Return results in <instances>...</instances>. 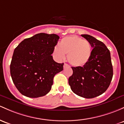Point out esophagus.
Returning <instances> with one entry per match:
<instances>
[{"mask_svg":"<svg viewBox=\"0 0 124 124\" xmlns=\"http://www.w3.org/2000/svg\"><path fill=\"white\" fill-rule=\"evenodd\" d=\"M69 65L67 64V63H64V65H63V68H67V67H69Z\"/></svg>","mask_w":124,"mask_h":124,"instance_id":"esophagus-1","label":"esophagus"}]
</instances>
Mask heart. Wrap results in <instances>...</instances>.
<instances>
[{
  "mask_svg": "<svg viewBox=\"0 0 124 124\" xmlns=\"http://www.w3.org/2000/svg\"><path fill=\"white\" fill-rule=\"evenodd\" d=\"M54 54L58 59L63 60L68 55V60L74 66H83L89 62L92 48L89 41L76 36H68L61 40L55 46Z\"/></svg>",
  "mask_w": 124,
  "mask_h": 124,
  "instance_id": "b5f03b06",
  "label": "heart"
}]
</instances>
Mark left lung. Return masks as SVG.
<instances>
[{"label": "left lung", "instance_id": "left-lung-1", "mask_svg": "<svg viewBox=\"0 0 124 124\" xmlns=\"http://www.w3.org/2000/svg\"><path fill=\"white\" fill-rule=\"evenodd\" d=\"M90 43L93 49L89 62L82 66L72 67V75L68 82L75 94L93 98L107 91L113 77L111 54L105 45L89 35H81Z\"/></svg>", "mask_w": 124, "mask_h": 124}]
</instances>
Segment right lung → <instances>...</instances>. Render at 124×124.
<instances>
[{
  "label": "right lung",
  "instance_id": "right-lung-1",
  "mask_svg": "<svg viewBox=\"0 0 124 124\" xmlns=\"http://www.w3.org/2000/svg\"><path fill=\"white\" fill-rule=\"evenodd\" d=\"M59 39L56 34L38 33L24 39L15 49L10 75L22 95L38 98L51 91L54 76L63 69V63L56 62L52 56Z\"/></svg>",
  "mask_w": 124,
  "mask_h": 124
}]
</instances>
